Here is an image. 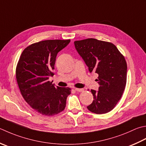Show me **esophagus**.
Segmentation results:
<instances>
[{"instance_id": "obj_1", "label": "esophagus", "mask_w": 146, "mask_h": 146, "mask_svg": "<svg viewBox=\"0 0 146 146\" xmlns=\"http://www.w3.org/2000/svg\"><path fill=\"white\" fill-rule=\"evenodd\" d=\"M75 90L76 91V92H83V91H84V89H83V88H75Z\"/></svg>"}]
</instances>
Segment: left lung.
I'll list each match as a JSON object with an SVG mask.
<instances>
[{"label": "left lung", "instance_id": "1", "mask_svg": "<svg viewBox=\"0 0 146 146\" xmlns=\"http://www.w3.org/2000/svg\"><path fill=\"white\" fill-rule=\"evenodd\" d=\"M74 44L90 73L98 75L99 90H90L94 101L87 109L96 114L110 112L121 99L126 86L127 65L124 56L111 42L87 38L75 41Z\"/></svg>", "mask_w": 146, "mask_h": 146}]
</instances>
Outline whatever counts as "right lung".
Masks as SVG:
<instances>
[{
  "label": "right lung",
  "instance_id": "obj_1",
  "mask_svg": "<svg viewBox=\"0 0 146 146\" xmlns=\"http://www.w3.org/2000/svg\"><path fill=\"white\" fill-rule=\"evenodd\" d=\"M70 40H47L33 44L23 51L16 70V78L24 99L36 112L53 116L63 111L69 87L55 86L48 81L54 76L57 54Z\"/></svg>",
  "mask_w": 146,
  "mask_h": 146
}]
</instances>
